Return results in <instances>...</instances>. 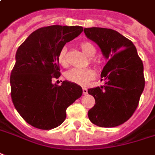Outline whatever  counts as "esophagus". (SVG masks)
I'll use <instances>...</instances> for the list:
<instances>
[{"mask_svg": "<svg viewBox=\"0 0 155 155\" xmlns=\"http://www.w3.org/2000/svg\"><path fill=\"white\" fill-rule=\"evenodd\" d=\"M83 94H88V90L86 88H83Z\"/></svg>", "mask_w": 155, "mask_h": 155, "instance_id": "1", "label": "esophagus"}]
</instances>
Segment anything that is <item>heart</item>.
Segmentation results:
<instances>
[{
	"mask_svg": "<svg viewBox=\"0 0 155 155\" xmlns=\"http://www.w3.org/2000/svg\"><path fill=\"white\" fill-rule=\"evenodd\" d=\"M80 48L88 56H93L96 52V48L90 41L81 42ZM58 61L63 66H66L68 65L69 61H68L66 47H63L60 51L59 55H58ZM90 61L94 66H98L100 65L99 60L94 57H90ZM94 77H95V73L94 71L91 70L90 68H83V69L73 68L66 71L65 74V79L68 82L78 85H86L90 81L94 79Z\"/></svg>",
	"mask_w": 155,
	"mask_h": 155,
	"instance_id": "heart-1",
	"label": "heart"
}]
</instances>
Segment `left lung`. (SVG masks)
<instances>
[{
	"label": "left lung",
	"mask_w": 155,
	"mask_h": 155,
	"mask_svg": "<svg viewBox=\"0 0 155 155\" xmlns=\"http://www.w3.org/2000/svg\"><path fill=\"white\" fill-rule=\"evenodd\" d=\"M84 31L108 60L101 74L104 84L88 90L95 100L89 119L100 127L120 125L133 115L144 90L143 61L132 41L118 31L99 27Z\"/></svg>",
	"instance_id": "obj_1"
}]
</instances>
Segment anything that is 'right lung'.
Segmentation results:
<instances>
[{"label":"right lung","instance_id":"obj_1","mask_svg":"<svg viewBox=\"0 0 155 155\" xmlns=\"http://www.w3.org/2000/svg\"><path fill=\"white\" fill-rule=\"evenodd\" d=\"M83 31L82 26L42 27L18 47L10 76L11 97L18 113L32 126L58 127L65 119L66 108L83 94L79 85L71 82L52 84L61 77L60 51Z\"/></svg>","mask_w":155,"mask_h":155}]
</instances>
